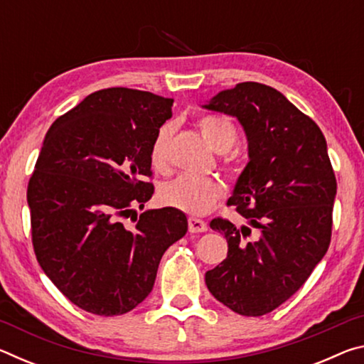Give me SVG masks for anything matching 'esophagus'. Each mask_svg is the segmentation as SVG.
Returning <instances> with one entry per match:
<instances>
[{
	"label": "esophagus",
	"mask_w": 364,
	"mask_h": 364,
	"mask_svg": "<svg viewBox=\"0 0 364 364\" xmlns=\"http://www.w3.org/2000/svg\"><path fill=\"white\" fill-rule=\"evenodd\" d=\"M188 228H189V232H205L207 231V223H205V221L199 220V218L191 217L188 220Z\"/></svg>",
	"instance_id": "obj_1"
}]
</instances>
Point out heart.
Listing matches in <instances>:
<instances>
[{
	"mask_svg": "<svg viewBox=\"0 0 364 364\" xmlns=\"http://www.w3.org/2000/svg\"><path fill=\"white\" fill-rule=\"evenodd\" d=\"M197 127L202 136L217 152L230 151L237 141L236 125L225 115L205 114L202 115ZM173 136V125L165 123L160 127L154 138L149 151V160L154 170L165 171L170 164V143ZM164 204L178 208L184 213L204 215L210 212L213 205L223 197V186L212 178L178 176L168 183L160 193Z\"/></svg>",
	"mask_w": 364,
	"mask_h": 364,
	"instance_id": "1",
	"label": "heart"
}]
</instances>
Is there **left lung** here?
I'll use <instances>...</instances> for the list:
<instances>
[{
    "label": "left lung",
    "instance_id": "1",
    "mask_svg": "<svg viewBox=\"0 0 364 364\" xmlns=\"http://www.w3.org/2000/svg\"><path fill=\"white\" fill-rule=\"evenodd\" d=\"M204 107L241 122L250 159L228 200L250 226L210 221L228 257L205 284L239 315H267L305 284L331 244L337 181L328 146L316 123L268 85L237 83Z\"/></svg>",
    "mask_w": 364,
    "mask_h": 364
}]
</instances>
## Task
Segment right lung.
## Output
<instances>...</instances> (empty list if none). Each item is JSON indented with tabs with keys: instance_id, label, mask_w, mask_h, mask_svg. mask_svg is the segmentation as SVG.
<instances>
[{
	"instance_id": "right-lung-1",
	"label": "right lung",
	"mask_w": 364,
	"mask_h": 364,
	"mask_svg": "<svg viewBox=\"0 0 364 364\" xmlns=\"http://www.w3.org/2000/svg\"><path fill=\"white\" fill-rule=\"evenodd\" d=\"M173 100L132 88L91 93L49 128L27 188L40 267L73 305L100 316L151 294L164 252L188 231L173 207L146 210L149 151Z\"/></svg>"
}]
</instances>
